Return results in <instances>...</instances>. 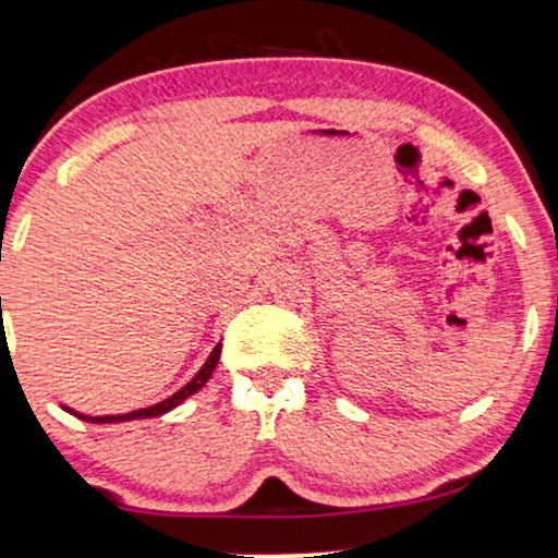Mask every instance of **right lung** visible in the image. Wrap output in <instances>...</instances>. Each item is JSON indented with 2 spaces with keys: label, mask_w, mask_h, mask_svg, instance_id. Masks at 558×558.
Returning <instances> with one entry per match:
<instances>
[{
  "label": "right lung",
  "mask_w": 558,
  "mask_h": 558,
  "mask_svg": "<svg viewBox=\"0 0 558 558\" xmlns=\"http://www.w3.org/2000/svg\"><path fill=\"white\" fill-rule=\"evenodd\" d=\"M219 354H221V344L214 347V352L209 354V360H206V365H204L202 369H198L196 377H193V380H191L189 385H183V388L178 390L175 396H170L168 400H162V403H158V405L140 408V411H132V413H124V415H99V418H92V415H78V418L92 421V423H117V421H135V418H155V415L173 411V408H175L178 403H183V400L189 398V396H193V392H196L198 388H204V383L209 380L214 369H217Z\"/></svg>",
  "instance_id": "add662e5"
}]
</instances>
